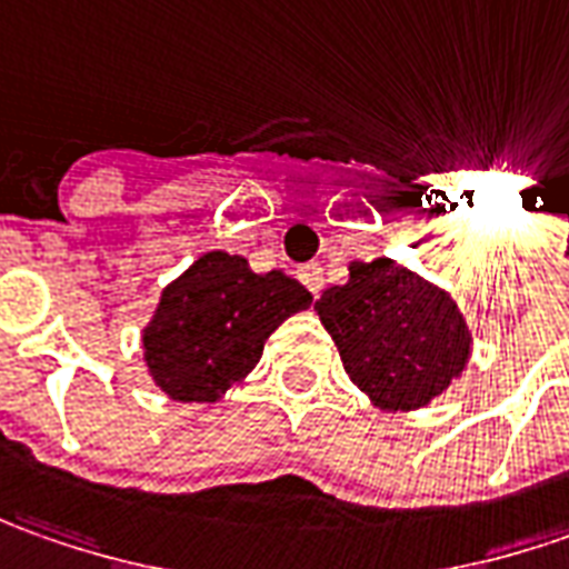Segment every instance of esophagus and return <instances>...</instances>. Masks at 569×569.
<instances>
[{
    "mask_svg": "<svg viewBox=\"0 0 569 569\" xmlns=\"http://www.w3.org/2000/svg\"><path fill=\"white\" fill-rule=\"evenodd\" d=\"M299 280H302V283L308 286V292H311L315 299L321 296V289H323V283H321V264H302V267H299Z\"/></svg>",
    "mask_w": 569,
    "mask_h": 569,
    "instance_id": "obj_1",
    "label": "esophagus"
}]
</instances>
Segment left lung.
Masks as SVG:
<instances>
[{
	"instance_id": "1",
	"label": "left lung",
	"mask_w": 569,
	"mask_h": 569,
	"mask_svg": "<svg viewBox=\"0 0 569 569\" xmlns=\"http://www.w3.org/2000/svg\"><path fill=\"white\" fill-rule=\"evenodd\" d=\"M315 311L349 381L387 412L428 406L472 356V333L450 292L390 258L352 261L349 283L323 289Z\"/></svg>"
}]
</instances>
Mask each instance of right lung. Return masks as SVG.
Returning <instances> with one entry per match:
<instances>
[{
	"instance_id": "add662e5",
	"label": "right lung",
	"mask_w": 569,
	"mask_h": 569,
	"mask_svg": "<svg viewBox=\"0 0 569 569\" xmlns=\"http://www.w3.org/2000/svg\"><path fill=\"white\" fill-rule=\"evenodd\" d=\"M308 305L311 292L283 270L254 273L242 254L207 251L160 292L141 333L150 378L169 400L217 402Z\"/></svg>"
}]
</instances>
